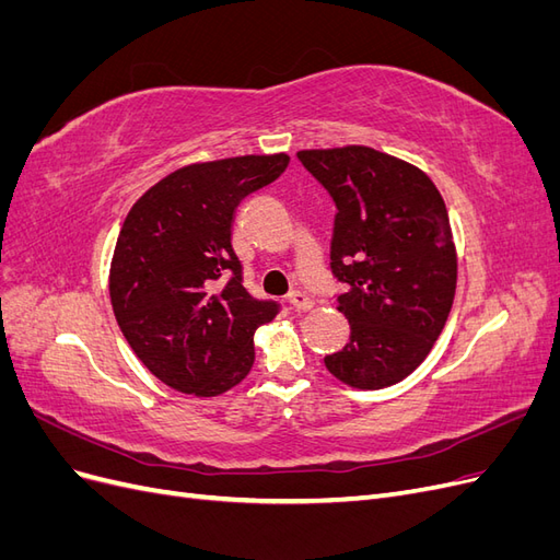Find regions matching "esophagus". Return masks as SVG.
<instances>
[{
  "label": "esophagus",
  "instance_id": "obj_1",
  "mask_svg": "<svg viewBox=\"0 0 560 560\" xmlns=\"http://www.w3.org/2000/svg\"><path fill=\"white\" fill-rule=\"evenodd\" d=\"M287 301H290V306L296 308V311H311L313 308V299L306 294V292H290V296H287Z\"/></svg>",
  "mask_w": 560,
  "mask_h": 560
}]
</instances>
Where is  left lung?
Here are the masks:
<instances>
[{"instance_id": "obj_1", "label": "left lung", "mask_w": 560, "mask_h": 560, "mask_svg": "<svg viewBox=\"0 0 560 560\" xmlns=\"http://www.w3.org/2000/svg\"><path fill=\"white\" fill-rule=\"evenodd\" d=\"M336 202L331 273L350 341L325 364L350 387L381 389L428 358L455 296L448 212L416 165L371 147L299 151Z\"/></svg>"}]
</instances>
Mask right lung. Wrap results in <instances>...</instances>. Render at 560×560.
Masks as SVG:
<instances>
[{
	"mask_svg": "<svg viewBox=\"0 0 560 560\" xmlns=\"http://www.w3.org/2000/svg\"><path fill=\"white\" fill-rule=\"evenodd\" d=\"M287 154L194 163L135 202L118 233L109 296L118 327L165 385L222 395L254 364V331L280 306L254 299L231 245L235 208L276 182Z\"/></svg>",
	"mask_w": 560,
	"mask_h": 560,
	"instance_id": "right-lung-1",
	"label": "right lung"
}]
</instances>
